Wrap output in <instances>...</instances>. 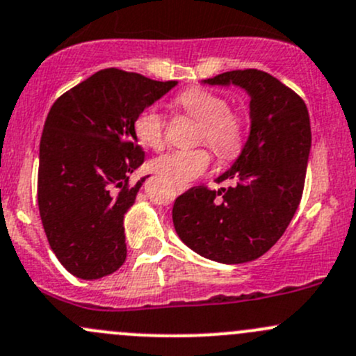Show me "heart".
Returning <instances> with one entry per match:
<instances>
[{"label": "heart", "instance_id": "1", "mask_svg": "<svg viewBox=\"0 0 356 356\" xmlns=\"http://www.w3.org/2000/svg\"><path fill=\"white\" fill-rule=\"evenodd\" d=\"M177 108L200 124L198 141L207 143L218 156L231 160L245 146V120L229 110V103L217 92L191 88L175 98ZM134 134L143 146L160 149L165 143V117L155 106L143 110L134 120ZM211 156L207 149H174L153 161V170L175 188H184L208 170Z\"/></svg>", "mask_w": 356, "mask_h": 356}]
</instances>
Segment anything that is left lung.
Instances as JSON below:
<instances>
[{
    "instance_id": "obj_1",
    "label": "left lung",
    "mask_w": 356,
    "mask_h": 356,
    "mask_svg": "<svg viewBox=\"0 0 356 356\" xmlns=\"http://www.w3.org/2000/svg\"><path fill=\"white\" fill-rule=\"evenodd\" d=\"M238 86L250 96V134L241 153L217 182L179 196L172 218L181 241L218 264H246L267 253L288 229L305 186L312 129L307 105L267 72L232 70L201 81Z\"/></svg>"
}]
</instances>
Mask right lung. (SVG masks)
<instances>
[{"label": "right lung", "mask_w": 356, "mask_h": 356, "mask_svg": "<svg viewBox=\"0 0 356 356\" xmlns=\"http://www.w3.org/2000/svg\"><path fill=\"white\" fill-rule=\"evenodd\" d=\"M175 86L105 68L53 103L39 145L38 203L49 246L75 277L102 279L124 265V217L149 177L129 186L145 161L134 120Z\"/></svg>", "instance_id": "add662e5"}]
</instances>
